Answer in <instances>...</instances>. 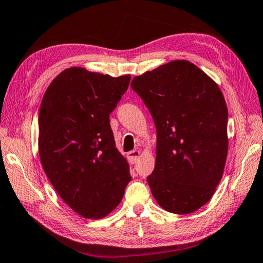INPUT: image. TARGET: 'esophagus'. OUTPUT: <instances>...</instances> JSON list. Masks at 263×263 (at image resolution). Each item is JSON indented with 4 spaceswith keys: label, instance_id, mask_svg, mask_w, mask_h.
<instances>
[{
    "label": "esophagus",
    "instance_id": "esophagus-1",
    "mask_svg": "<svg viewBox=\"0 0 263 263\" xmlns=\"http://www.w3.org/2000/svg\"><path fill=\"white\" fill-rule=\"evenodd\" d=\"M139 157H140V152L138 149H133V151L127 153V160L130 164H136V162L138 161Z\"/></svg>",
    "mask_w": 263,
    "mask_h": 263
}]
</instances>
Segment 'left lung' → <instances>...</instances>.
Masks as SVG:
<instances>
[{"label":"left lung","mask_w":263,"mask_h":263,"mask_svg":"<svg viewBox=\"0 0 263 263\" xmlns=\"http://www.w3.org/2000/svg\"><path fill=\"white\" fill-rule=\"evenodd\" d=\"M157 128L156 166L147 177L157 202L190 214L210 201L227 159L228 111L218 84L189 61H172L136 76Z\"/></svg>","instance_id":"left-lung-1"}]
</instances>
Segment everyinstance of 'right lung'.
<instances>
[{
  "instance_id": "right-lung-1",
  "label": "right lung",
  "mask_w": 263,
  "mask_h": 263,
  "mask_svg": "<svg viewBox=\"0 0 263 263\" xmlns=\"http://www.w3.org/2000/svg\"><path fill=\"white\" fill-rule=\"evenodd\" d=\"M130 79V74L111 77L73 66L50 83L42 99V166L60 197L83 218L111 213L131 180L110 126V114Z\"/></svg>"
}]
</instances>
